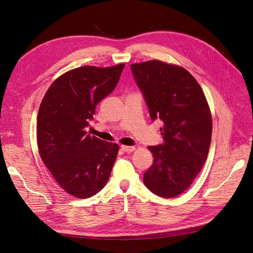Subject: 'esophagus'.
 Wrapping results in <instances>:
<instances>
[{
    "label": "esophagus",
    "instance_id": "esophagus-1",
    "mask_svg": "<svg viewBox=\"0 0 253 253\" xmlns=\"http://www.w3.org/2000/svg\"><path fill=\"white\" fill-rule=\"evenodd\" d=\"M121 150L126 152V153H129V152H133L135 151V147H127V145H121Z\"/></svg>",
    "mask_w": 253,
    "mask_h": 253
}]
</instances>
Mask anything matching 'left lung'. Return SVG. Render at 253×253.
Wrapping results in <instances>:
<instances>
[{
  "label": "left lung",
  "mask_w": 253,
  "mask_h": 253,
  "mask_svg": "<svg viewBox=\"0 0 253 253\" xmlns=\"http://www.w3.org/2000/svg\"><path fill=\"white\" fill-rule=\"evenodd\" d=\"M153 121L160 119L164 143L149 147L153 165L143 174L151 192L170 198L186 191L210 148L212 118L204 91L185 68L153 60L131 65Z\"/></svg>",
  "instance_id": "1"
}]
</instances>
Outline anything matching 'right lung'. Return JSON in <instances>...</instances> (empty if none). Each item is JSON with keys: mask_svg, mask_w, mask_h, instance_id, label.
<instances>
[{"mask_svg": "<svg viewBox=\"0 0 253 253\" xmlns=\"http://www.w3.org/2000/svg\"><path fill=\"white\" fill-rule=\"evenodd\" d=\"M125 64L82 66L53 82L37 120L40 156L67 193L87 198L109 180L119 147L85 132L96 105L116 87Z\"/></svg>", "mask_w": 253, "mask_h": 253, "instance_id": "obj_1", "label": "right lung"}]
</instances>
